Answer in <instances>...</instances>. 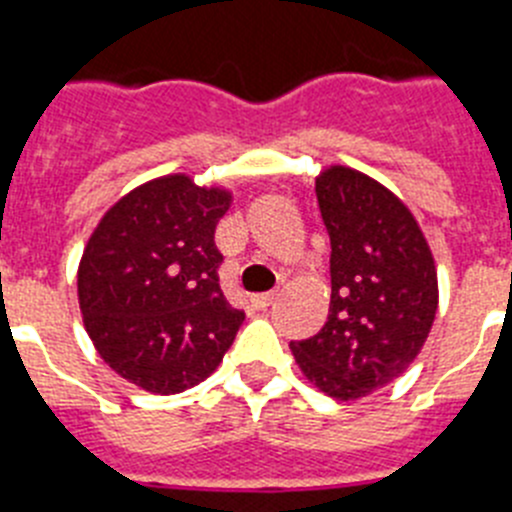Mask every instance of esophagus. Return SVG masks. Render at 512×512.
<instances>
[{"label": "esophagus", "mask_w": 512, "mask_h": 512, "mask_svg": "<svg viewBox=\"0 0 512 512\" xmlns=\"http://www.w3.org/2000/svg\"><path fill=\"white\" fill-rule=\"evenodd\" d=\"M278 290H270V293H257V296H252V306L255 308H267V306H273L275 301H278Z\"/></svg>", "instance_id": "obj_1"}]
</instances>
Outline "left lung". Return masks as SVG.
Returning a JSON list of instances; mask_svg holds the SVG:
<instances>
[{
	"instance_id": "1",
	"label": "left lung",
	"mask_w": 512,
	"mask_h": 512,
	"mask_svg": "<svg viewBox=\"0 0 512 512\" xmlns=\"http://www.w3.org/2000/svg\"><path fill=\"white\" fill-rule=\"evenodd\" d=\"M316 199L331 242L329 319L290 349L321 393L357 400L421 352L439 303L434 257L403 201L365 173L334 165Z\"/></svg>"
}]
</instances>
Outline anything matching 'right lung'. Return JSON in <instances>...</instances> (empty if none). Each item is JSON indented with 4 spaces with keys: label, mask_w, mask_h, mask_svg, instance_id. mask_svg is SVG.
Returning <instances> with one entry per match:
<instances>
[{
    "label": "right lung",
    "mask_w": 512,
    "mask_h": 512,
    "mask_svg": "<svg viewBox=\"0 0 512 512\" xmlns=\"http://www.w3.org/2000/svg\"><path fill=\"white\" fill-rule=\"evenodd\" d=\"M232 196L165 176L104 214L78 265V303L101 359L147 393L199 385L232 347L245 311L219 288L216 224Z\"/></svg>",
    "instance_id": "right-lung-1"
}]
</instances>
